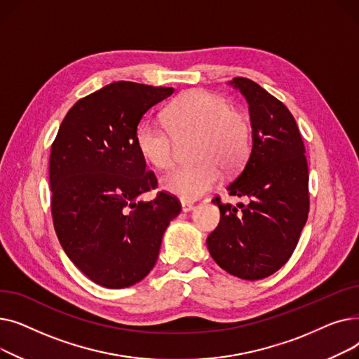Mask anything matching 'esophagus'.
<instances>
[{
  "label": "esophagus",
  "instance_id": "34e87169",
  "mask_svg": "<svg viewBox=\"0 0 359 359\" xmlns=\"http://www.w3.org/2000/svg\"><path fill=\"white\" fill-rule=\"evenodd\" d=\"M195 208L192 202H187V201H182V211L183 212H189Z\"/></svg>",
  "mask_w": 359,
  "mask_h": 359
}]
</instances>
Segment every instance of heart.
<instances>
[{
  "mask_svg": "<svg viewBox=\"0 0 359 359\" xmlns=\"http://www.w3.org/2000/svg\"><path fill=\"white\" fill-rule=\"evenodd\" d=\"M164 126L141 123L135 144L148 164L167 168L176 157L175 141L196 137L194 158L199 163L175 167L161 177L163 189L183 201L198 199L212 189L221 177L218 164L231 172L249 156L250 123L218 94L203 90L182 94L165 109Z\"/></svg>",
  "mask_w": 359,
  "mask_h": 359,
  "instance_id": "obj_1",
  "label": "heart"
}]
</instances>
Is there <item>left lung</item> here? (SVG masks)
Instances as JSON below:
<instances>
[{
	"label": "left lung",
	"mask_w": 359,
	"mask_h": 359,
	"mask_svg": "<svg viewBox=\"0 0 359 359\" xmlns=\"http://www.w3.org/2000/svg\"><path fill=\"white\" fill-rule=\"evenodd\" d=\"M230 84L249 103L253 141L227 189L249 203H238V210L215 196L221 219L206 244L224 271L256 280L284 266L297 248L310 210L309 165L288 107L249 79Z\"/></svg>",
	"instance_id": "8db88e82"
}]
</instances>
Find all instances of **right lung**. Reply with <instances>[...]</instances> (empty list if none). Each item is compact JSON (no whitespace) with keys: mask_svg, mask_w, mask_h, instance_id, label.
<instances>
[{"mask_svg":"<svg viewBox=\"0 0 359 359\" xmlns=\"http://www.w3.org/2000/svg\"><path fill=\"white\" fill-rule=\"evenodd\" d=\"M172 87L130 81L104 86L67 113L50 148L53 227L67 256L106 288H126L154 268L161 238L182 205L158 192L135 144L145 113L173 94Z\"/></svg>","mask_w":359,"mask_h":359,"instance_id":"right-lung-1","label":"right lung"}]
</instances>
